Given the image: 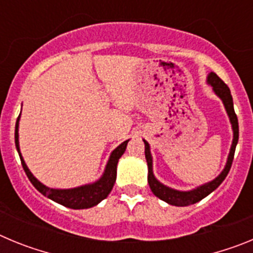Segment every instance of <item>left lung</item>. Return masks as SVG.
<instances>
[{
  "instance_id": "left-lung-1",
  "label": "left lung",
  "mask_w": 253,
  "mask_h": 253,
  "mask_svg": "<svg viewBox=\"0 0 253 253\" xmlns=\"http://www.w3.org/2000/svg\"><path fill=\"white\" fill-rule=\"evenodd\" d=\"M208 82L209 84H211L214 92L222 99L223 104L225 106V110H227L228 115H229V119L232 123V128H233V143H232L231 152H229V156H228L227 165H225L224 169L222 171V173L215 178V180L210 181L208 184L203 185V186L198 187L195 190H191V191H177V190L169 189V187L165 186L160 182V181L156 180V177L153 176V171H152V156L151 152H149V144L144 140V153H146V160L147 165H148V184L151 187L152 193L154 195L160 198L163 202L169 203V205H175V207H187V205L195 204V203L200 202L202 199H204L205 196L209 195L210 193H213L214 190L222 184L224 178L227 177L228 172L232 167V162H233L234 157V151H236V146L238 143V119H237V115L234 113L233 107V99H232L231 90L229 87L224 84V82L218 77L214 72H211L208 77Z\"/></svg>"
}]
</instances>
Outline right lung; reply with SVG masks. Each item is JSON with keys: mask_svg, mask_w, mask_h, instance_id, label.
Segmentation results:
<instances>
[{"mask_svg": "<svg viewBox=\"0 0 253 253\" xmlns=\"http://www.w3.org/2000/svg\"><path fill=\"white\" fill-rule=\"evenodd\" d=\"M19 119L20 116L17 118L16 126H15V144H16V149L19 152L20 160H21L22 169L25 171L26 176H28L31 184L34 185V187L39 193L48 196L53 202L64 205L67 208H71V209H87V208L95 207V205L99 204L101 200H104L111 193V190H113L116 180V166H118V161L124 154L125 148H126V144H128L129 140H125L118 148L114 149L110 156V160H109V162L106 165L104 175H102V177L99 181H96L95 184L84 185V186L68 190L49 189V187L44 186L42 182H39L33 176V173L29 171L28 166H26L24 160H22L19 148Z\"/></svg>", "mask_w": 253, "mask_h": 253, "instance_id": "1", "label": "right lung"}]
</instances>
